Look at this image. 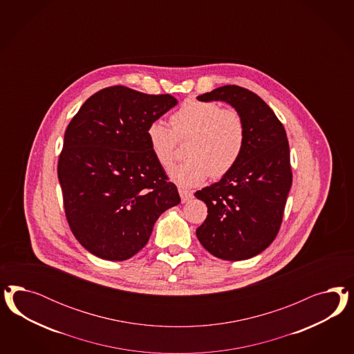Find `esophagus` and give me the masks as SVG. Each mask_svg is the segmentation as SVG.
Here are the masks:
<instances>
[{
    "mask_svg": "<svg viewBox=\"0 0 354 354\" xmlns=\"http://www.w3.org/2000/svg\"><path fill=\"white\" fill-rule=\"evenodd\" d=\"M179 194H180V198H182L183 203L189 201L193 197L192 192L188 191V189H185V188H183V187H179Z\"/></svg>",
    "mask_w": 354,
    "mask_h": 354,
    "instance_id": "esophagus-1",
    "label": "esophagus"
}]
</instances>
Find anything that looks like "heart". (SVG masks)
<instances>
[{
  "mask_svg": "<svg viewBox=\"0 0 354 354\" xmlns=\"http://www.w3.org/2000/svg\"><path fill=\"white\" fill-rule=\"evenodd\" d=\"M171 127L160 119L153 120L147 131L150 149L158 163L167 167L175 160L178 140L191 139L187 158L172 166L169 175L183 187L204 182L210 174L222 178L240 160L247 127L235 109H223L218 102L187 100L171 117Z\"/></svg>",
  "mask_w": 354,
  "mask_h": 354,
  "instance_id": "b5f03b06",
  "label": "heart"
}]
</instances>
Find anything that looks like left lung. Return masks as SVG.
I'll return each mask as SVG.
<instances>
[{"label":"left lung","mask_w":354,"mask_h":354,"mask_svg":"<svg viewBox=\"0 0 354 354\" xmlns=\"http://www.w3.org/2000/svg\"><path fill=\"white\" fill-rule=\"evenodd\" d=\"M197 100L225 101L239 111L245 122L247 142L231 171L194 193L207 206L196 235L215 257H254L278 235L292 185L286 129L268 104L245 88L219 86Z\"/></svg>","instance_id":"left-lung-1"}]
</instances>
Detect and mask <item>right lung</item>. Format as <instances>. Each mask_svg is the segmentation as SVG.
<instances>
[{"label":"right lung","mask_w":354,"mask_h":354,"mask_svg":"<svg viewBox=\"0 0 354 354\" xmlns=\"http://www.w3.org/2000/svg\"><path fill=\"white\" fill-rule=\"evenodd\" d=\"M178 100L123 86L89 97L64 132L58 180L76 240L107 261L147 245L160 215L180 203L150 149L147 131Z\"/></svg>","instance_id":"right-lung-1"}]
</instances>
